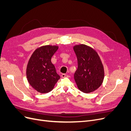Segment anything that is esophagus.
Returning <instances> with one entry per match:
<instances>
[{
  "mask_svg": "<svg viewBox=\"0 0 131 131\" xmlns=\"http://www.w3.org/2000/svg\"><path fill=\"white\" fill-rule=\"evenodd\" d=\"M61 77H62V78H66V77H68V75H67L65 74H62V75H61Z\"/></svg>",
  "mask_w": 131,
  "mask_h": 131,
  "instance_id": "1",
  "label": "esophagus"
}]
</instances>
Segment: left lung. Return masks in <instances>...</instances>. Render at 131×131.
Here are the masks:
<instances>
[{"label": "left lung", "mask_w": 131, "mask_h": 131, "mask_svg": "<svg viewBox=\"0 0 131 131\" xmlns=\"http://www.w3.org/2000/svg\"><path fill=\"white\" fill-rule=\"evenodd\" d=\"M78 59V69L74 80L78 89L86 93L100 88L104 78L103 66L95 50L86 45L73 47Z\"/></svg>", "instance_id": "1"}]
</instances>
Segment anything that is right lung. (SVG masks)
I'll use <instances>...</instances> for the list:
<instances>
[{
  "mask_svg": "<svg viewBox=\"0 0 131 131\" xmlns=\"http://www.w3.org/2000/svg\"><path fill=\"white\" fill-rule=\"evenodd\" d=\"M58 49L57 46H43L35 50L28 63L26 74L29 84L38 92L48 93L60 79L51 58Z\"/></svg>",
  "mask_w": 131,
  "mask_h": 131,
  "instance_id": "add662e5",
  "label": "right lung"
}]
</instances>
